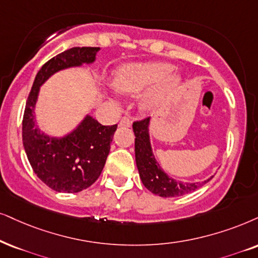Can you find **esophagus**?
<instances>
[{
    "mask_svg": "<svg viewBox=\"0 0 258 258\" xmlns=\"http://www.w3.org/2000/svg\"><path fill=\"white\" fill-rule=\"evenodd\" d=\"M120 126H126V127H130L132 125V119L130 118V116H122L121 119H120V122H119Z\"/></svg>",
    "mask_w": 258,
    "mask_h": 258,
    "instance_id": "34e87169",
    "label": "esophagus"
}]
</instances>
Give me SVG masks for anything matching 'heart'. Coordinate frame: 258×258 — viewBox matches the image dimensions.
I'll return each instance as SVG.
<instances>
[{
  "label": "heart",
  "mask_w": 258,
  "mask_h": 258,
  "mask_svg": "<svg viewBox=\"0 0 258 258\" xmlns=\"http://www.w3.org/2000/svg\"><path fill=\"white\" fill-rule=\"evenodd\" d=\"M171 71L172 67L167 63L128 64L116 73L114 87L120 93L135 95L155 85L142 99L143 108L150 109L178 83V76Z\"/></svg>",
  "instance_id": "obj_1"
}]
</instances>
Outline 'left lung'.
Returning a JSON list of instances; mask_svg holds the SVG:
<instances>
[{"label":"left lung","instance_id":"8db88e82","mask_svg":"<svg viewBox=\"0 0 258 258\" xmlns=\"http://www.w3.org/2000/svg\"><path fill=\"white\" fill-rule=\"evenodd\" d=\"M150 118L136 120L133 122V132H135V150H136V162L138 167L140 178L143 184L153 194L162 198H176L181 195L188 194L195 190L207 181L198 182V183H184L172 180L171 177L162 170L158 163L156 162L151 152L150 146L148 125Z\"/></svg>","mask_w":258,"mask_h":258}]
</instances>
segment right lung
I'll return each mask as SVG.
<instances>
[{
  "instance_id": "right-lung-1",
  "label": "right lung",
  "mask_w": 258,
  "mask_h": 258,
  "mask_svg": "<svg viewBox=\"0 0 258 258\" xmlns=\"http://www.w3.org/2000/svg\"><path fill=\"white\" fill-rule=\"evenodd\" d=\"M99 47H73L41 67L29 91L22 119V142L32 169L51 189L77 193L90 187L101 175L118 125L105 126L87 116L80 127L63 139L44 136L34 122L39 87L56 71L95 59Z\"/></svg>"
}]
</instances>
